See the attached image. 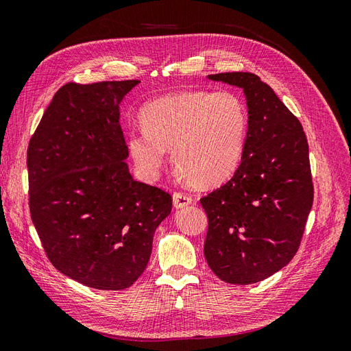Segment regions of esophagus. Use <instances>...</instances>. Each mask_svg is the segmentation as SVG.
Here are the masks:
<instances>
[{"label":"esophagus","instance_id":"1","mask_svg":"<svg viewBox=\"0 0 351 351\" xmlns=\"http://www.w3.org/2000/svg\"><path fill=\"white\" fill-rule=\"evenodd\" d=\"M192 196L184 192H174L173 195V204L176 208H184L192 204Z\"/></svg>","mask_w":351,"mask_h":351}]
</instances>
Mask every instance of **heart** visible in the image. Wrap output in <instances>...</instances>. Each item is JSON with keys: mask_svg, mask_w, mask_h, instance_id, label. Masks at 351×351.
<instances>
[{"mask_svg": "<svg viewBox=\"0 0 351 351\" xmlns=\"http://www.w3.org/2000/svg\"><path fill=\"white\" fill-rule=\"evenodd\" d=\"M143 130L127 137L137 168L149 178L162 169L165 151L174 167L196 186H215L239 168L249 129L243 99L231 90H184L146 104Z\"/></svg>", "mask_w": 351, "mask_h": 351, "instance_id": "heart-1", "label": "heart"}]
</instances>
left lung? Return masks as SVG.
<instances>
[{"label": "left lung", "instance_id": "1", "mask_svg": "<svg viewBox=\"0 0 351 351\" xmlns=\"http://www.w3.org/2000/svg\"><path fill=\"white\" fill-rule=\"evenodd\" d=\"M208 77L244 90L249 129L234 176L200 199L208 215L204 254L219 280L253 284L284 268L300 247L313 204L309 145L299 119L256 74Z\"/></svg>", "mask_w": 351, "mask_h": 351}]
</instances>
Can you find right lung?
I'll list each match as a JSON object with an SVG mask.
<instances>
[{
  "mask_svg": "<svg viewBox=\"0 0 351 351\" xmlns=\"http://www.w3.org/2000/svg\"><path fill=\"white\" fill-rule=\"evenodd\" d=\"M139 80L61 86L27 147L29 209L49 262L97 290H124L146 269L165 190L136 182L119 104Z\"/></svg>",
  "mask_w": 351,
  "mask_h": 351,
  "instance_id": "obj_1",
  "label": "right lung"
}]
</instances>
